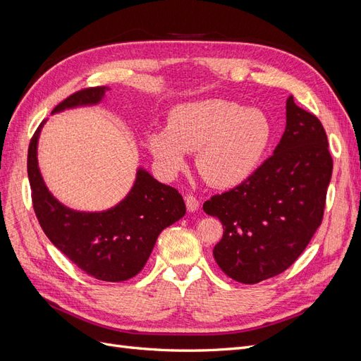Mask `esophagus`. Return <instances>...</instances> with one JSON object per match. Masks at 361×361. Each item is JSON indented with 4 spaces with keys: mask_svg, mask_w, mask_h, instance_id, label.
<instances>
[{
    "mask_svg": "<svg viewBox=\"0 0 361 361\" xmlns=\"http://www.w3.org/2000/svg\"><path fill=\"white\" fill-rule=\"evenodd\" d=\"M184 201H185V207H188V212L189 213H195L197 208H200V202H197V200L195 196H192V195H188L184 197Z\"/></svg>",
    "mask_w": 361,
    "mask_h": 361,
    "instance_id": "esophagus-1",
    "label": "esophagus"
}]
</instances>
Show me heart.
I'll return each instance as SVG.
<instances>
[{
  "label": "heart",
  "mask_w": 361,
  "mask_h": 361,
  "mask_svg": "<svg viewBox=\"0 0 361 361\" xmlns=\"http://www.w3.org/2000/svg\"><path fill=\"white\" fill-rule=\"evenodd\" d=\"M273 139L265 112L225 99L180 103L168 115L166 127L148 132L147 145L159 168L176 176L196 153V168L217 189H232L261 168Z\"/></svg>",
  "instance_id": "1"
}]
</instances>
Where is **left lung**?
I'll use <instances>...</instances> for the list:
<instances>
[{
	"label": "left lung",
	"mask_w": 361,
	"mask_h": 361,
	"mask_svg": "<svg viewBox=\"0 0 361 361\" xmlns=\"http://www.w3.org/2000/svg\"><path fill=\"white\" fill-rule=\"evenodd\" d=\"M333 159L315 115L286 100V127L255 176L205 201L224 225L213 255L226 276L246 285L283 273L321 225Z\"/></svg>",
	"instance_id": "left-lung-1"
}]
</instances>
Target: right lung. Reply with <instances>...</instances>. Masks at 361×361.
I'll list each match as a JSON object with an SVG mask.
<instances>
[{"mask_svg":"<svg viewBox=\"0 0 361 361\" xmlns=\"http://www.w3.org/2000/svg\"><path fill=\"white\" fill-rule=\"evenodd\" d=\"M108 87L80 90L56 104L52 114L99 104ZM28 148V178L32 207L43 232L54 246L88 276L104 282H123L144 269L159 234L185 214L183 196L137 168L130 192L103 212H78L61 204L44 184L37 160L39 136Z\"/></svg>","mask_w":361,"mask_h":361,"instance_id":"add662e5","label":"right lung"}]
</instances>
